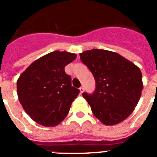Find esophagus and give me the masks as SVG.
Returning <instances> with one entry per match:
<instances>
[{"label": "esophagus", "mask_w": 157, "mask_h": 157, "mask_svg": "<svg viewBox=\"0 0 157 157\" xmlns=\"http://www.w3.org/2000/svg\"><path fill=\"white\" fill-rule=\"evenodd\" d=\"M79 90H80V93H81V94H82V93L84 92V87H83V86L80 87Z\"/></svg>", "instance_id": "34e87169"}]
</instances>
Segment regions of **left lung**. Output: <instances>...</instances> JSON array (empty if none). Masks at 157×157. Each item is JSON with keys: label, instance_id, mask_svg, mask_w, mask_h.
Segmentation results:
<instances>
[{"label": "left lung", "instance_id": "left-lung-1", "mask_svg": "<svg viewBox=\"0 0 157 157\" xmlns=\"http://www.w3.org/2000/svg\"><path fill=\"white\" fill-rule=\"evenodd\" d=\"M79 55L95 78L94 94H82L93 114L106 126L121 123L134 112L141 98V70L112 51L93 48Z\"/></svg>", "mask_w": 157, "mask_h": 157}]
</instances>
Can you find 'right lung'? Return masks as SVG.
I'll list each match as a JSON object with an SVG mask.
<instances>
[{
  "mask_svg": "<svg viewBox=\"0 0 157 157\" xmlns=\"http://www.w3.org/2000/svg\"><path fill=\"white\" fill-rule=\"evenodd\" d=\"M77 57L68 52H54L36 59L17 80V94L32 120L45 127H55L68 114L79 90L71 86L66 65Z\"/></svg>",
  "mask_w": 157,
  "mask_h": 157,
  "instance_id": "obj_1",
  "label": "right lung"
}]
</instances>
